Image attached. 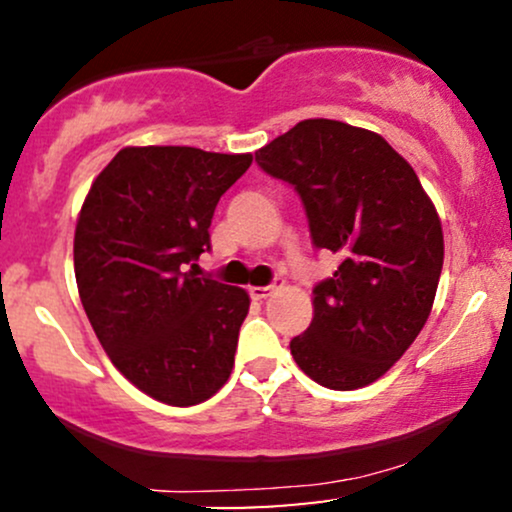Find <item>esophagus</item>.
Here are the masks:
<instances>
[{
  "label": "esophagus",
  "mask_w": 512,
  "mask_h": 512,
  "mask_svg": "<svg viewBox=\"0 0 512 512\" xmlns=\"http://www.w3.org/2000/svg\"><path fill=\"white\" fill-rule=\"evenodd\" d=\"M281 281L276 279V284H269V286H252L250 289V298L252 301H264V298H269L272 293L276 291V286H279Z\"/></svg>",
  "instance_id": "1"
}]
</instances>
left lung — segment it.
I'll list each match as a JSON object with an SVG mask.
<instances>
[{
	"label": "left lung",
	"instance_id": "obj_1",
	"mask_svg": "<svg viewBox=\"0 0 512 512\" xmlns=\"http://www.w3.org/2000/svg\"><path fill=\"white\" fill-rule=\"evenodd\" d=\"M296 187L315 248L342 257L313 289V322L291 339L308 378L358 390L385 375L424 330L443 269V228L414 168L380 134L303 120L255 154Z\"/></svg>",
	"mask_w": 512,
	"mask_h": 512
}]
</instances>
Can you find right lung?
<instances>
[{"mask_svg": "<svg viewBox=\"0 0 512 512\" xmlns=\"http://www.w3.org/2000/svg\"><path fill=\"white\" fill-rule=\"evenodd\" d=\"M252 154L125 146L93 180L74 233L79 298L134 387L192 407L226 385L250 296L192 274L223 192ZM195 267V264H192Z\"/></svg>", "mask_w": 512, "mask_h": 512, "instance_id": "right-lung-1", "label": "right lung"}]
</instances>
